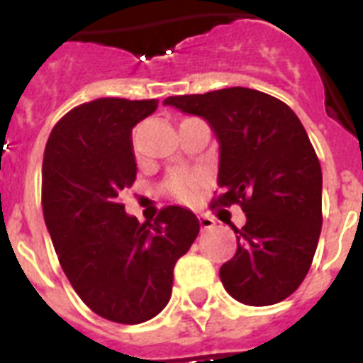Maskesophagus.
Segmentation results:
<instances>
[{"mask_svg":"<svg viewBox=\"0 0 363 363\" xmlns=\"http://www.w3.org/2000/svg\"><path fill=\"white\" fill-rule=\"evenodd\" d=\"M200 225H201V230L213 229V227L216 225V221H214L211 216H200Z\"/></svg>","mask_w":363,"mask_h":363,"instance_id":"1","label":"esophagus"}]
</instances>
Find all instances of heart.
Here are the masks:
<instances>
[{
	"instance_id": "b5f03b06",
	"label": "heart",
	"mask_w": 363,
	"mask_h": 363,
	"mask_svg": "<svg viewBox=\"0 0 363 363\" xmlns=\"http://www.w3.org/2000/svg\"><path fill=\"white\" fill-rule=\"evenodd\" d=\"M203 184V176L198 174V172H176L165 182V189L171 194V198L182 201V203H187V201H192L196 198Z\"/></svg>"
}]
</instances>
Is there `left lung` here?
<instances>
[{
  "label": "left lung",
  "mask_w": 363,
  "mask_h": 363,
  "mask_svg": "<svg viewBox=\"0 0 363 363\" xmlns=\"http://www.w3.org/2000/svg\"><path fill=\"white\" fill-rule=\"evenodd\" d=\"M203 118L220 142L218 185L211 209L238 203L247 221L233 227L236 255L220 280L245 306H272L300 287L322 230V167L298 116L274 96L230 86L169 96Z\"/></svg>",
  "instance_id": "8db88e82"
}]
</instances>
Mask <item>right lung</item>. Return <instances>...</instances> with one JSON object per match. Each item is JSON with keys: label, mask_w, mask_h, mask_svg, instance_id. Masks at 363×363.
<instances>
[{"label": "right lung", "mask_w": 363, "mask_h": 363, "mask_svg": "<svg viewBox=\"0 0 363 363\" xmlns=\"http://www.w3.org/2000/svg\"><path fill=\"white\" fill-rule=\"evenodd\" d=\"M156 107L123 98L78 105L54 125L43 154L41 205L60 265L89 309L127 325L167 306L176 262L200 233L184 207L140 223L120 201L136 179L133 127Z\"/></svg>", "instance_id": "right-lung-1"}]
</instances>
